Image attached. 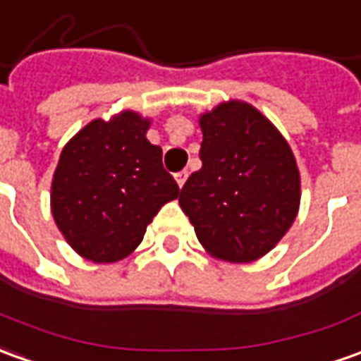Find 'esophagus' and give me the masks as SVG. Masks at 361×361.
Here are the masks:
<instances>
[{"label":"esophagus","mask_w":361,"mask_h":361,"mask_svg":"<svg viewBox=\"0 0 361 361\" xmlns=\"http://www.w3.org/2000/svg\"><path fill=\"white\" fill-rule=\"evenodd\" d=\"M185 180H188V171L185 170L178 171V173H176V181H178V185H180V188H183Z\"/></svg>","instance_id":"34e87169"}]
</instances>
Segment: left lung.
Segmentation results:
<instances>
[{"label":"left lung","instance_id":"obj_1","mask_svg":"<svg viewBox=\"0 0 361 361\" xmlns=\"http://www.w3.org/2000/svg\"><path fill=\"white\" fill-rule=\"evenodd\" d=\"M201 170L181 188L180 205L213 257L249 263L293 225L300 176L293 149L247 102L231 100L200 118Z\"/></svg>","mask_w":361,"mask_h":361}]
</instances>
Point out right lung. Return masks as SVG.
Instances as JSON below:
<instances>
[{
    "label": "right lung",
    "instance_id": "add662e5",
    "mask_svg": "<svg viewBox=\"0 0 361 361\" xmlns=\"http://www.w3.org/2000/svg\"><path fill=\"white\" fill-rule=\"evenodd\" d=\"M149 120L122 112L92 120L61 152L51 209L68 245L92 263H116L138 247L148 223L180 188L149 144Z\"/></svg>",
    "mask_w": 361,
    "mask_h": 361
}]
</instances>
